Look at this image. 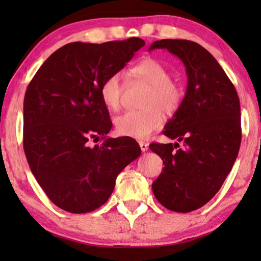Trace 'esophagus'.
<instances>
[{"label":"esophagus","instance_id":"34e87169","mask_svg":"<svg viewBox=\"0 0 261 261\" xmlns=\"http://www.w3.org/2000/svg\"><path fill=\"white\" fill-rule=\"evenodd\" d=\"M139 145H140V148L142 152H146L148 149V144L145 141H139Z\"/></svg>","mask_w":261,"mask_h":261}]
</instances>
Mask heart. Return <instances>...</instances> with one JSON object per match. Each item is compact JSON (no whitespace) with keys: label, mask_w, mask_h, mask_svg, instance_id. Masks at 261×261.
<instances>
[{"label":"heart","mask_w":261,"mask_h":261,"mask_svg":"<svg viewBox=\"0 0 261 261\" xmlns=\"http://www.w3.org/2000/svg\"><path fill=\"white\" fill-rule=\"evenodd\" d=\"M130 72L138 80L151 84L144 101V106L147 108L130 110L117 116L115 128L117 133L123 137L146 139L163 126L162 110L166 114H172L178 109L183 98V88L171 80L169 69L156 59H142L132 67ZM122 91V78L120 73L110 74L102 82L99 97L107 109L116 112L120 108Z\"/></svg>","instance_id":"heart-1"}]
</instances>
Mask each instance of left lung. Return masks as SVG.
Masks as SVG:
<instances>
[{
  "label": "left lung",
  "mask_w": 261,
  "mask_h": 261,
  "mask_svg": "<svg viewBox=\"0 0 261 261\" xmlns=\"http://www.w3.org/2000/svg\"><path fill=\"white\" fill-rule=\"evenodd\" d=\"M154 48H166L184 63L188 88L163 132L178 142L149 145L165 165L152 190L166 209L190 213L216 195L234 165L241 144L240 101L217 60L197 42L163 39L149 47Z\"/></svg>",
  "instance_id": "obj_1"
}]
</instances>
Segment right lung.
Returning <instances> with one entry per match:
<instances>
[{
	"label": "right lung",
	"instance_id": "obj_1",
	"mask_svg": "<svg viewBox=\"0 0 261 261\" xmlns=\"http://www.w3.org/2000/svg\"><path fill=\"white\" fill-rule=\"evenodd\" d=\"M145 41L70 42L53 52L28 84L23 99V149L39 185L60 209L94 212L108 201L117 174L140 155L132 138H107L109 112L99 97ZM101 144L90 146V140Z\"/></svg>",
	"mask_w": 261,
	"mask_h": 261
}]
</instances>
